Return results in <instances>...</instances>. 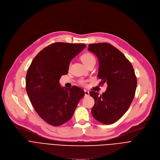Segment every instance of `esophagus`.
<instances>
[{
	"mask_svg": "<svg viewBox=\"0 0 160 160\" xmlns=\"http://www.w3.org/2000/svg\"><path fill=\"white\" fill-rule=\"evenodd\" d=\"M84 94H85V96H88V95H89L90 92L88 90H84Z\"/></svg>",
	"mask_w": 160,
	"mask_h": 160,
	"instance_id": "obj_1",
	"label": "esophagus"
}]
</instances>
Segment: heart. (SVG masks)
I'll list each match as a JSON object with an SVG mask.
<instances>
[{
  "mask_svg": "<svg viewBox=\"0 0 160 160\" xmlns=\"http://www.w3.org/2000/svg\"><path fill=\"white\" fill-rule=\"evenodd\" d=\"M81 59L82 61V63L87 66L88 64L92 63V62H95V58L94 57V56L93 54H92L91 53L89 52H87L83 54L81 56ZM81 84H84L85 83L84 81H80Z\"/></svg>",
  "mask_w": 160,
  "mask_h": 160,
  "instance_id": "1",
  "label": "heart"
}]
</instances>
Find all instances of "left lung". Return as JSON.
I'll use <instances>...</instances> for the list:
<instances>
[{
    "mask_svg": "<svg viewBox=\"0 0 160 160\" xmlns=\"http://www.w3.org/2000/svg\"><path fill=\"white\" fill-rule=\"evenodd\" d=\"M88 50L99 59L97 77L101 79L99 84H108L106 91L101 95L94 91L90 92L95 100L92 114L102 124H112L129 109L137 88V77L130 61L111 44H90Z\"/></svg>",
    "mask_w": 160,
    "mask_h": 160,
    "instance_id": "1",
    "label": "left lung"
}]
</instances>
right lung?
Returning <instances> with one entry per match:
<instances>
[{"label": "right lung", "instance_id": "right-lung-1", "mask_svg": "<svg viewBox=\"0 0 160 160\" xmlns=\"http://www.w3.org/2000/svg\"><path fill=\"white\" fill-rule=\"evenodd\" d=\"M85 47L81 43H52L36 56L28 68V97L36 113L48 124L59 126L68 121L84 96L81 88H63L59 80L67 74L71 60Z\"/></svg>", "mask_w": 160, "mask_h": 160}]
</instances>
